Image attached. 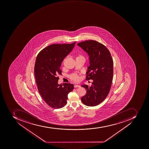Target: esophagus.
I'll return each mask as SVG.
<instances>
[{
	"label": "esophagus",
	"mask_w": 149,
	"mask_h": 149,
	"mask_svg": "<svg viewBox=\"0 0 149 149\" xmlns=\"http://www.w3.org/2000/svg\"><path fill=\"white\" fill-rule=\"evenodd\" d=\"M74 86L75 88H79V87H80V86L77 85V84H76V85H74Z\"/></svg>",
	"instance_id": "1"
}]
</instances>
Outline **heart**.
Listing matches in <instances>:
<instances>
[{"label":"heart","mask_w":149,"mask_h":149,"mask_svg":"<svg viewBox=\"0 0 149 149\" xmlns=\"http://www.w3.org/2000/svg\"><path fill=\"white\" fill-rule=\"evenodd\" d=\"M77 58H83V57L80 55ZM70 79L74 81V82H78V81H79L80 80L79 75L77 74V73H73V74H71L70 76Z\"/></svg>","instance_id":"heart-1"}]
</instances>
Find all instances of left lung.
<instances>
[{
  "instance_id": "1",
  "label": "left lung",
  "mask_w": 149,
  "mask_h": 149,
  "mask_svg": "<svg viewBox=\"0 0 149 149\" xmlns=\"http://www.w3.org/2000/svg\"><path fill=\"white\" fill-rule=\"evenodd\" d=\"M77 45L89 55L90 66L86 79L93 81L91 86H81L86 91L81 101L87 106H96L103 102L110 92L113 79V59L106 46L96 41H85Z\"/></svg>"
}]
</instances>
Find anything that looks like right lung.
Segmentation results:
<instances>
[{"label":"right lung","mask_w":149,"mask_h":149,"mask_svg":"<svg viewBox=\"0 0 149 149\" xmlns=\"http://www.w3.org/2000/svg\"><path fill=\"white\" fill-rule=\"evenodd\" d=\"M75 44L52 45L43 49L36 58L34 74L38 90L45 103L53 108L63 107L68 93L74 88L72 84H58V75L62 72L61 63Z\"/></svg>","instance_id":"add662e5"}]
</instances>
